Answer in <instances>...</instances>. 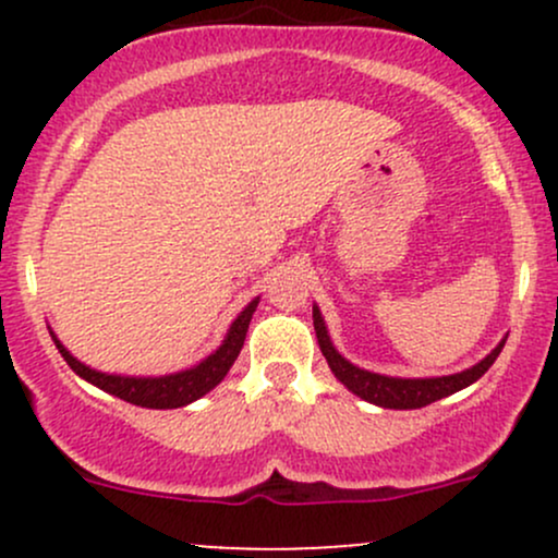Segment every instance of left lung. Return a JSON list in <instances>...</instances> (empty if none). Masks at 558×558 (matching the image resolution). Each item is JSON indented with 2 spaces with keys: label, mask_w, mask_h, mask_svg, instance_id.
Masks as SVG:
<instances>
[{
  "label": "left lung",
  "mask_w": 558,
  "mask_h": 558,
  "mask_svg": "<svg viewBox=\"0 0 558 558\" xmlns=\"http://www.w3.org/2000/svg\"><path fill=\"white\" fill-rule=\"evenodd\" d=\"M312 317H315V332H317V343L323 356L328 360L332 375L343 383L351 393H356L360 399L377 403V407H386V409H420L427 407V403L446 399V396L457 393L466 386L483 377L488 373V367L496 362V356L501 354L504 341L485 356L483 362L475 364V367L464 369V373L457 375H446V377H425V380H401V377H386V375H375L367 373V369L354 367L351 362H345L336 349H332L328 330H325L323 317H319V310L315 306L312 310Z\"/></svg>",
  "instance_id": "left-lung-1"
}]
</instances>
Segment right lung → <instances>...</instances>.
I'll list each match as a JSON object with an SVG mask.
<instances>
[{
	"mask_svg": "<svg viewBox=\"0 0 558 558\" xmlns=\"http://www.w3.org/2000/svg\"><path fill=\"white\" fill-rule=\"evenodd\" d=\"M259 301L254 299L246 310L241 312L239 319L230 325L228 338L222 341L220 349L215 354H209L207 360L196 367L185 369V373H175V375H165V377H123V375H105L96 373V369L86 367L75 360L73 354L54 338L57 349L60 354L65 356V362L70 364L75 375H81L83 380L94 383L96 388L107 390V393L118 396L128 403H136V407H146V409H178L185 407V403L202 399L204 393H209L222 377L228 375V369L233 367L235 356L241 354V345L246 341V330L248 323H252L254 310H257Z\"/></svg>",
	"mask_w": 558,
	"mask_h": 558,
	"instance_id": "add662e5",
	"label": "right lung"
}]
</instances>
